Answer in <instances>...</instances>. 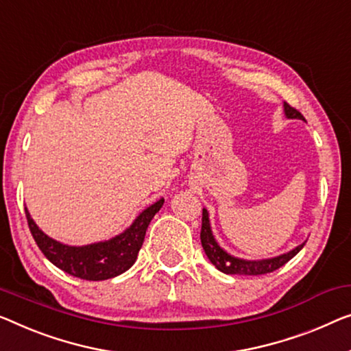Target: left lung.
<instances>
[{
    "label": "left lung",
    "instance_id": "1",
    "mask_svg": "<svg viewBox=\"0 0 351 351\" xmlns=\"http://www.w3.org/2000/svg\"><path fill=\"white\" fill-rule=\"evenodd\" d=\"M284 113L289 119H302V121H304V117H302L296 108L290 107L287 102H284ZM200 239H202V245H203V250H205L206 257L219 271H221V273L238 274V276H260V274L273 273V271L279 269L280 266H284L287 261H290L293 257H295V255L300 252L306 244L304 241L302 244L296 245L295 249H291L290 252L277 255V257H273V258L244 260V258L233 257V255H230L227 250H223L216 241V238H214L213 230H211V222H209V213L206 208H203Z\"/></svg>",
    "mask_w": 351,
    "mask_h": 351
}]
</instances>
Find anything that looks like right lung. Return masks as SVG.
<instances>
[{
    "label": "right lung",
    "instance_id": "add662e5",
    "mask_svg": "<svg viewBox=\"0 0 351 351\" xmlns=\"http://www.w3.org/2000/svg\"><path fill=\"white\" fill-rule=\"evenodd\" d=\"M162 205L164 198L143 209L123 233L106 241L85 245H69L56 241L42 232L26 208L25 214L36 244L56 268L85 280H107L125 273L135 263L145 241L146 228Z\"/></svg>",
    "mask_w": 351,
    "mask_h": 351
}]
</instances>
